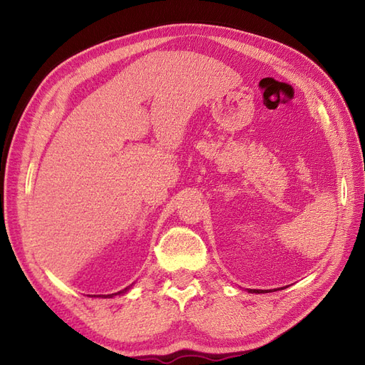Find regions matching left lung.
Listing matches in <instances>:
<instances>
[{
    "mask_svg": "<svg viewBox=\"0 0 365 365\" xmlns=\"http://www.w3.org/2000/svg\"><path fill=\"white\" fill-rule=\"evenodd\" d=\"M250 292H254V294H264L268 292V289H248Z\"/></svg>",
    "mask_w": 365,
    "mask_h": 365,
    "instance_id": "left-lung-1",
    "label": "left lung"
}]
</instances>
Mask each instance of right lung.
Segmentation results:
<instances>
[{
    "label": "right lung",
    "instance_id": "1",
    "mask_svg": "<svg viewBox=\"0 0 365 365\" xmlns=\"http://www.w3.org/2000/svg\"><path fill=\"white\" fill-rule=\"evenodd\" d=\"M129 288L130 286H128V288H125L123 291H120V292H115V294H109V295H94V297H103V298H113V297H115V295H120V294H125V292H128L129 291Z\"/></svg>",
    "mask_w": 365,
    "mask_h": 365
}]
</instances>
